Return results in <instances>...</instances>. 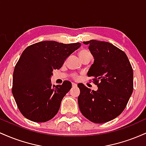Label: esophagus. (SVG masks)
<instances>
[{
  "instance_id": "1",
  "label": "esophagus",
  "mask_w": 146,
  "mask_h": 146,
  "mask_svg": "<svg viewBox=\"0 0 146 146\" xmlns=\"http://www.w3.org/2000/svg\"><path fill=\"white\" fill-rule=\"evenodd\" d=\"M72 86H73V87H76L78 85H77V84L75 83H72Z\"/></svg>"
}]
</instances>
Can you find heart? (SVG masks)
Here are the masks:
<instances>
[{
  "label": "heart",
  "instance_id": "b5f03b06",
  "mask_svg": "<svg viewBox=\"0 0 146 146\" xmlns=\"http://www.w3.org/2000/svg\"><path fill=\"white\" fill-rule=\"evenodd\" d=\"M79 56H80V58H82L84 57L85 56H91V54H90V53L88 51H87V50H81V51H80V53H79ZM74 77H75V75H74Z\"/></svg>",
  "mask_w": 146,
  "mask_h": 146
}]
</instances>
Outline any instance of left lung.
Returning <instances> with one entry per match:
<instances>
[{"label": "left lung", "mask_w": 146, "mask_h": 146, "mask_svg": "<svg viewBox=\"0 0 146 146\" xmlns=\"http://www.w3.org/2000/svg\"><path fill=\"white\" fill-rule=\"evenodd\" d=\"M83 43L94 58L87 75L93 77L98 89L78 84L79 108L90 121L106 123L125 109L133 91V71L126 54L111 43L96 40Z\"/></svg>", "instance_id": "8db88e82"}]
</instances>
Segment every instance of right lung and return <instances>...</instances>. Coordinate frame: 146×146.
<instances>
[{
	"instance_id": "obj_1",
	"label": "right lung",
	"mask_w": 146,
	"mask_h": 146,
	"mask_svg": "<svg viewBox=\"0 0 146 146\" xmlns=\"http://www.w3.org/2000/svg\"><path fill=\"white\" fill-rule=\"evenodd\" d=\"M80 46V42L42 41L22 53L14 68L12 93L25 117L32 121L45 122L56 116L72 84L64 81L62 85H52L53 71L60 69Z\"/></svg>"
}]
</instances>
